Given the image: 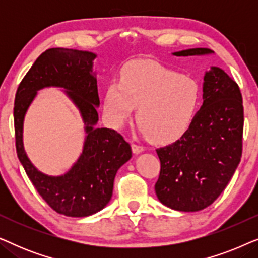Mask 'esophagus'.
Instances as JSON below:
<instances>
[{
  "label": "esophagus",
  "instance_id": "esophagus-1",
  "mask_svg": "<svg viewBox=\"0 0 258 258\" xmlns=\"http://www.w3.org/2000/svg\"><path fill=\"white\" fill-rule=\"evenodd\" d=\"M143 150H144V147L143 146H140V144L133 143V151H134V154H140V153H142Z\"/></svg>",
  "mask_w": 258,
  "mask_h": 258
}]
</instances>
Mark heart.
Here are the masks:
<instances>
[{
  "label": "heart",
  "instance_id": "heart-1",
  "mask_svg": "<svg viewBox=\"0 0 258 258\" xmlns=\"http://www.w3.org/2000/svg\"><path fill=\"white\" fill-rule=\"evenodd\" d=\"M200 102L197 83L188 76L151 61H140L122 70L121 82L109 83L104 112L111 125L119 128L132 117L155 142L177 140L189 128Z\"/></svg>",
  "mask_w": 258,
  "mask_h": 258
}]
</instances>
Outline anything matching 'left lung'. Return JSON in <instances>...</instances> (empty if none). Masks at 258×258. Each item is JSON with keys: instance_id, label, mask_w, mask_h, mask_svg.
Here are the masks:
<instances>
[{"instance_id": "left-lung-1", "label": "left lung", "mask_w": 258, "mask_h": 258, "mask_svg": "<svg viewBox=\"0 0 258 258\" xmlns=\"http://www.w3.org/2000/svg\"><path fill=\"white\" fill-rule=\"evenodd\" d=\"M208 48L175 56L210 54ZM243 102L239 87L218 67L204 75L203 105L179 140L156 150L161 161L157 199L178 211L209 207L230 181L242 157Z\"/></svg>"}]
</instances>
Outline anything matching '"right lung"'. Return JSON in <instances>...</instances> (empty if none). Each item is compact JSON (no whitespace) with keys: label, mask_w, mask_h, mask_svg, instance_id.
I'll list each match as a JSON object with an SVG mask.
<instances>
[{"label":"right lung","mask_w":258,"mask_h":258,"mask_svg":"<svg viewBox=\"0 0 258 258\" xmlns=\"http://www.w3.org/2000/svg\"><path fill=\"white\" fill-rule=\"evenodd\" d=\"M96 55L89 51L51 48L38 56L21 81L14 103L17 157L42 199L56 213L70 217L90 216L107 206L116 172L132 157V147L114 129L95 128L100 105L97 81L91 74ZM44 86L67 90L86 124L87 137L79 161L66 175L51 178L38 172L24 153V115L36 91Z\"/></svg>","instance_id":"1"}]
</instances>
